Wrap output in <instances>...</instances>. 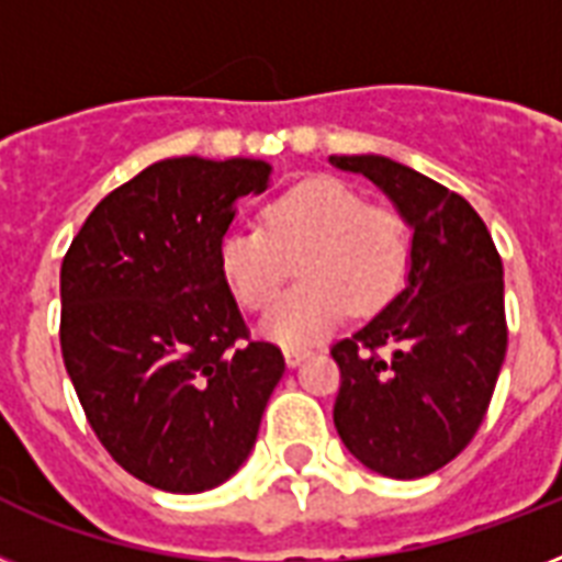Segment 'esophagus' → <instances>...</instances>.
Returning <instances> with one entry per match:
<instances>
[{
  "label": "esophagus",
  "mask_w": 562,
  "mask_h": 562,
  "mask_svg": "<svg viewBox=\"0 0 562 562\" xmlns=\"http://www.w3.org/2000/svg\"><path fill=\"white\" fill-rule=\"evenodd\" d=\"M303 359H308L306 347H285V364H289V368H297Z\"/></svg>",
  "instance_id": "1"
}]
</instances>
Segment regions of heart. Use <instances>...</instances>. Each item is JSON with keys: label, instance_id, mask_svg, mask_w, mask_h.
I'll return each mask as SVG.
<instances>
[{"label": "heart", "instance_id": "obj_1", "mask_svg": "<svg viewBox=\"0 0 562 562\" xmlns=\"http://www.w3.org/2000/svg\"><path fill=\"white\" fill-rule=\"evenodd\" d=\"M291 261L304 282L273 304L262 333L303 347L347 308L368 317L393 303L411 268L408 221L344 180L308 178L265 203L262 227H229L218 238L221 277L250 312L271 306Z\"/></svg>", "mask_w": 562, "mask_h": 562}]
</instances>
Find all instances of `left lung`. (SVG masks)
Wrapping results in <instances>:
<instances>
[{
    "mask_svg": "<svg viewBox=\"0 0 562 562\" xmlns=\"http://www.w3.org/2000/svg\"><path fill=\"white\" fill-rule=\"evenodd\" d=\"M382 189L414 229L408 285L333 347L335 428L368 470L423 479L470 446L507 352L505 268L458 192L387 157H329Z\"/></svg>",
    "mask_w": 562,
    "mask_h": 562,
    "instance_id": "8db88e82",
    "label": "left lung"
}]
</instances>
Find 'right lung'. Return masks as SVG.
<instances>
[{"label":"right lung","instance_id":"add662e5","mask_svg":"<svg viewBox=\"0 0 562 562\" xmlns=\"http://www.w3.org/2000/svg\"><path fill=\"white\" fill-rule=\"evenodd\" d=\"M262 160L175 157L90 212L60 265V352L87 423L134 479L203 493L245 463L282 379L221 277L233 203Z\"/></svg>","mask_w":562,"mask_h":562}]
</instances>
